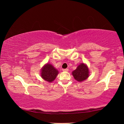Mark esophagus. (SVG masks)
I'll return each instance as SVG.
<instances>
[{
	"mask_svg": "<svg viewBox=\"0 0 124 124\" xmlns=\"http://www.w3.org/2000/svg\"><path fill=\"white\" fill-rule=\"evenodd\" d=\"M62 70L63 71V72H68V68H67V69H63Z\"/></svg>",
	"mask_w": 124,
	"mask_h": 124,
	"instance_id": "esophagus-1",
	"label": "esophagus"
}]
</instances>
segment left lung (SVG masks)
Returning a JSON list of instances; mask_svg holds the SVG:
<instances>
[{
    "label": "left lung",
    "mask_w": 124,
    "mask_h": 124,
    "mask_svg": "<svg viewBox=\"0 0 124 124\" xmlns=\"http://www.w3.org/2000/svg\"><path fill=\"white\" fill-rule=\"evenodd\" d=\"M72 75L76 80L81 82L89 77V70L85 64L80 63L77 69L72 72Z\"/></svg>",
    "instance_id": "left-lung-1"
}]
</instances>
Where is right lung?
I'll return each instance as SVG.
<instances>
[{
    "label": "right lung",
    "mask_w": 124,
    "mask_h": 124,
    "mask_svg": "<svg viewBox=\"0 0 124 124\" xmlns=\"http://www.w3.org/2000/svg\"><path fill=\"white\" fill-rule=\"evenodd\" d=\"M58 74L57 70L51 64L47 63L43 67L41 70V77L47 82H52Z\"/></svg>",
    "instance_id": "right-lung-1"
}]
</instances>
